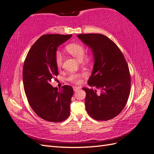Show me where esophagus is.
Wrapping results in <instances>:
<instances>
[{"label": "esophagus", "mask_w": 154, "mask_h": 154, "mask_svg": "<svg viewBox=\"0 0 154 154\" xmlns=\"http://www.w3.org/2000/svg\"><path fill=\"white\" fill-rule=\"evenodd\" d=\"M73 89L74 92H76V91L80 90V87H78V86H74L73 87Z\"/></svg>", "instance_id": "esophagus-1"}]
</instances>
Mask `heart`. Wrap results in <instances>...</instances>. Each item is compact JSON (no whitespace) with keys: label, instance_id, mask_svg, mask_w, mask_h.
<instances>
[{"label":"heart","instance_id":"1","mask_svg":"<svg viewBox=\"0 0 154 154\" xmlns=\"http://www.w3.org/2000/svg\"><path fill=\"white\" fill-rule=\"evenodd\" d=\"M66 50L79 61L82 60L84 56H85V48L80 44H70L66 47ZM62 62H63V56L60 52H57L56 54V64L58 68H60L62 66ZM84 75V74L71 73L69 74L68 80L72 82L78 83L80 81V78Z\"/></svg>","mask_w":154,"mask_h":154}]
</instances>
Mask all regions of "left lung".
Listing matches in <instances>:
<instances>
[{
    "label": "left lung",
    "instance_id": "8db88e82",
    "mask_svg": "<svg viewBox=\"0 0 154 154\" xmlns=\"http://www.w3.org/2000/svg\"><path fill=\"white\" fill-rule=\"evenodd\" d=\"M77 36L92 51L94 64L88 81L85 106L96 120H111L122 111L130 96L131 78L129 68L117 45L101 34H82Z\"/></svg>",
    "mask_w": 154,
    "mask_h": 154
}]
</instances>
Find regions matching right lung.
Listing matches in <instances>:
<instances>
[{"mask_svg":"<svg viewBox=\"0 0 154 154\" xmlns=\"http://www.w3.org/2000/svg\"><path fill=\"white\" fill-rule=\"evenodd\" d=\"M71 36H42L31 47L24 63L23 84L28 102L39 117L48 122H62L70 114L72 87L65 85L58 90L50 82L58 74L56 64L58 47Z\"/></svg>","mask_w":154,"mask_h":154,"instance_id":"obj_1","label":"right lung"}]
</instances>
